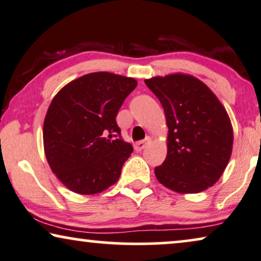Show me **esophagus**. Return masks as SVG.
<instances>
[{
	"instance_id": "34e87169",
	"label": "esophagus",
	"mask_w": 261,
	"mask_h": 261,
	"mask_svg": "<svg viewBox=\"0 0 261 261\" xmlns=\"http://www.w3.org/2000/svg\"><path fill=\"white\" fill-rule=\"evenodd\" d=\"M149 142H150V138H149V137L145 138L144 141H139V142H137V143H136V144H135V150H136V151H142V150L145 148L146 144H148Z\"/></svg>"
}]
</instances>
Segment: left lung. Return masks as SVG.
I'll return each mask as SVG.
<instances>
[{
	"instance_id": "obj_1",
	"label": "left lung",
	"mask_w": 261,
	"mask_h": 261,
	"mask_svg": "<svg viewBox=\"0 0 261 261\" xmlns=\"http://www.w3.org/2000/svg\"><path fill=\"white\" fill-rule=\"evenodd\" d=\"M144 83L166 113L167 157L155 168L161 185L178 194L213 187L233 149V127L225 106L204 83L185 73L152 76Z\"/></svg>"
}]
</instances>
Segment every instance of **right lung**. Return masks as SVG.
<instances>
[{
  "mask_svg": "<svg viewBox=\"0 0 261 261\" xmlns=\"http://www.w3.org/2000/svg\"><path fill=\"white\" fill-rule=\"evenodd\" d=\"M137 80L110 72L79 76L54 95L43 120V149L50 170L80 195L104 192L118 181L134 151L119 138L118 110Z\"/></svg>",
  "mask_w": 261,
  "mask_h": 261,
  "instance_id": "1",
  "label": "right lung"
}]
</instances>
